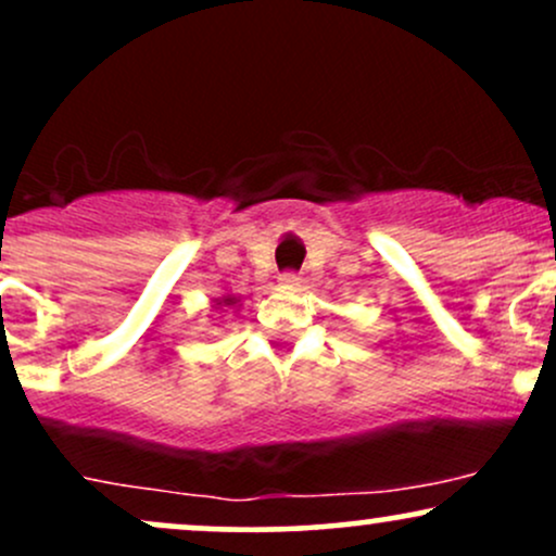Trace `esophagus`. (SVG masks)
<instances>
[{
	"mask_svg": "<svg viewBox=\"0 0 556 556\" xmlns=\"http://www.w3.org/2000/svg\"><path fill=\"white\" fill-rule=\"evenodd\" d=\"M279 285L292 287V290H295V287H300V277H298V274H292V271H285L282 277H279Z\"/></svg>",
	"mask_w": 556,
	"mask_h": 556,
	"instance_id": "obj_1",
	"label": "esophagus"
}]
</instances>
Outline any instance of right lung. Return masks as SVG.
I'll return each mask as SVG.
<instances>
[{
  "label": "right lung",
  "instance_id": "right-lung-1",
  "mask_svg": "<svg viewBox=\"0 0 556 556\" xmlns=\"http://www.w3.org/2000/svg\"><path fill=\"white\" fill-rule=\"evenodd\" d=\"M214 308H232V311H240V298L235 295H222L214 300Z\"/></svg>",
  "mask_w": 556,
  "mask_h": 556
}]
</instances>
